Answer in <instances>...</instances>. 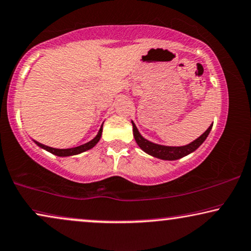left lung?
Segmentation results:
<instances>
[{
  "instance_id": "1",
  "label": "left lung",
  "mask_w": 251,
  "mask_h": 251,
  "mask_svg": "<svg viewBox=\"0 0 251 251\" xmlns=\"http://www.w3.org/2000/svg\"><path fill=\"white\" fill-rule=\"evenodd\" d=\"M131 123H132L133 137H135V141L138 144L139 148H141L145 153L152 155V157L154 158L161 159V160H177V159H181L185 157V155L193 153L194 151H196V150L203 144L205 139H206L207 136H209V133L213 126L212 123V125L206 129V131H205L203 135H201L200 137L189 143V144L183 145V146H167V145L157 144V143L148 141V139L144 138L141 135V132L138 131L137 126H136L133 121H131Z\"/></svg>"
}]
</instances>
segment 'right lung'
Listing matches in <instances>:
<instances>
[{
  "label": "right lung",
  "mask_w": 251,
  "mask_h": 251,
  "mask_svg": "<svg viewBox=\"0 0 251 251\" xmlns=\"http://www.w3.org/2000/svg\"><path fill=\"white\" fill-rule=\"evenodd\" d=\"M102 125H103V123H102ZM101 133H102V126H100L99 131H98L97 136L92 139V141L87 142L83 145L76 146V148H71V149H54V148H50V146L41 144V143L34 141V139H33V142L39 146V148L46 150V151L50 152L51 154L57 155V157H70V155H76V154L83 153V152L87 151V150H91L92 148H94L97 143L100 141V138H101Z\"/></svg>",
  "instance_id": "obj_1"
}]
</instances>
